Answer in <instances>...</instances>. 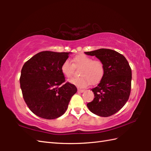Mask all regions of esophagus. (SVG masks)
<instances>
[{
  "label": "esophagus",
  "instance_id": "obj_1",
  "mask_svg": "<svg viewBox=\"0 0 151 151\" xmlns=\"http://www.w3.org/2000/svg\"><path fill=\"white\" fill-rule=\"evenodd\" d=\"M85 90L84 89H78V93H83Z\"/></svg>",
  "mask_w": 151,
  "mask_h": 151
}]
</instances>
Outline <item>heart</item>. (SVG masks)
<instances>
[{"mask_svg": "<svg viewBox=\"0 0 151 151\" xmlns=\"http://www.w3.org/2000/svg\"><path fill=\"white\" fill-rule=\"evenodd\" d=\"M75 67H82L80 70L79 77H74L69 82L79 88H86L89 84L99 82L104 75V65L102 61L93 60L85 54H79L73 59V63L68 59L65 60L61 66L63 75L70 78L75 71Z\"/></svg>", "mask_w": 151, "mask_h": 151, "instance_id": "heart-1", "label": "heart"}]
</instances>
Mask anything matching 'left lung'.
I'll return each instance as SVG.
<instances>
[{"instance_id": "8db88e82", "label": "left lung", "mask_w": 151, "mask_h": 151, "mask_svg": "<svg viewBox=\"0 0 151 151\" xmlns=\"http://www.w3.org/2000/svg\"><path fill=\"white\" fill-rule=\"evenodd\" d=\"M85 54L95 56L104 65L103 77L97 87L91 89L95 98L87 106L99 116H111L129 100L132 81L129 63L123 55L111 49H100Z\"/></svg>"}]
</instances>
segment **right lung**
I'll list each match as a JSON object with an SVG mask.
<instances>
[{
    "label": "right lung",
    "instance_id": "add662e5",
    "mask_svg": "<svg viewBox=\"0 0 151 151\" xmlns=\"http://www.w3.org/2000/svg\"><path fill=\"white\" fill-rule=\"evenodd\" d=\"M69 52L43 51L24 64L20 86L28 107L38 117L54 119L65 113L76 86L66 82L61 70Z\"/></svg>",
    "mask_w": 151,
    "mask_h": 151
}]
</instances>
